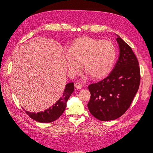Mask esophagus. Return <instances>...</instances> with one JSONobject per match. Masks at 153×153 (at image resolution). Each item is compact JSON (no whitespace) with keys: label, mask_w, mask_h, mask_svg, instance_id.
Here are the masks:
<instances>
[{"label":"esophagus","mask_w":153,"mask_h":153,"mask_svg":"<svg viewBox=\"0 0 153 153\" xmlns=\"http://www.w3.org/2000/svg\"><path fill=\"white\" fill-rule=\"evenodd\" d=\"M74 86H75V88L80 89L82 87V84L80 83H78V82H76L74 84Z\"/></svg>","instance_id":"1"}]
</instances>
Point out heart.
<instances>
[{
	"mask_svg": "<svg viewBox=\"0 0 153 153\" xmlns=\"http://www.w3.org/2000/svg\"><path fill=\"white\" fill-rule=\"evenodd\" d=\"M64 55L70 76L79 72L83 64L92 78L100 79L112 70L117 51L112 42L84 37L74 40Z\"/></svg>",
	"mask_w": 153,
	"mask_h": 153,
	"instance_id": "heart-1",
	"label": "heart"
}]
</instances>
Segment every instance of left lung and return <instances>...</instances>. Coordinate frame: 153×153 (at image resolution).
Returning <instances> with one entry per match:
<instances>
[{
	"label": "left lung",
	"mask_w": 153,
	"mask_h": 153,
	"mask_svg": "<svg viewBox=\"0 0 153 153\" xmlns=\"http://www.w3.org/2000/svg\"><path fill=\"white\" fill-rule=\"evenodd\" d=\"M117 35L118 60L108 77L91 84L87 106L91 114L101 121L114 120L129 108L140 84V69L131 48Z\"/></svg>",
	"instance_id": "obj_1"
}]
</instances>
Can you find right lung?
Listing matches in <instances>:
<instances>
[{
    "instance_id": "1",
    "label": "right lung",
    "mask_w": 153,
    "mask_h": 153,
    "mask_svg": "<svg viewBox=\"0 0 153 153\" xmlns=\"http://www.w3.org/2000/svg\"><path fill=\"white\" fill-rule=\"evenodd\" d=\"M74 91V83H67L65 87L63 95L58 99L54 105L45 111L39 112L37 113L25 111L27 114L31 118L35 121L41 123H49L57 120L62 114L66 108V102L68 99Z\"/></svg>"
}]
</instances>
